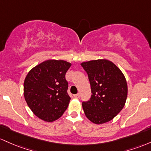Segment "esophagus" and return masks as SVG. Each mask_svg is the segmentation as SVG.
<instances>
[{"label": "esophagus", "instance_id": "obj_1", "mask_svg": "<svg viewBox=\"0 0 151 151\" xmlns=\"http://www.w3.org/2000/svg\"><path fill=\"white\" fill-rule=\"evenodd\" d=\"M74 97L76 98H80V93H77V94L74 95Z\"/></svg>", "mask_w": 151, "mask_h": 151}]
</instances>
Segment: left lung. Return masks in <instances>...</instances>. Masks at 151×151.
Listing matches in <instances>:
<instances>
[{
  "label": "left lung",
  "mask_w": 151,
  "mask_h": 151,
  "mask_svg": "<svg viewBox=\"0 0 151 151\" xmlns=\"http://www.w3.org/2000/svg\"><path fill=\"white\" fill-rule=\"evenodd\" d=\"M81 65L88 76L92 93L90 101L82 103L85 115L95 124L111 121L126 104L128 85L125 76L106 59L83 62Z\"/></svg>",
  "instance_id": "obj_1"
}]
</instances>
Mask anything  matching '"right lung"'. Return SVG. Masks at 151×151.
<instances>
[{"label":"right lung","mask_w":151,"mask_h":151,"mask_svg":"<svg viewBox=\"0 0 151 151\" xmlns=\"http://www.w3.org/2000/svg\"><path fill=\"white\" fill-rule=\"evenodd\" d=\"M71 63L63 60H45L35 65L25 77L23 94L28 107L45 122L56 121L67 109L70 98L67 93L65 73Z\"/></svg>","instance_id":"obj_1"}]
</instances>
